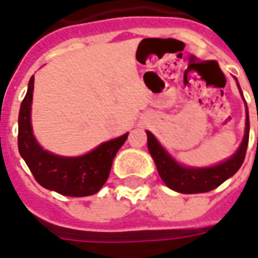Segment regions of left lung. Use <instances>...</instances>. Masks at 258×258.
<instances>
[{
  "mask_svg": "<svg viewBox=\"0 0 258 258\" xmlns=\"http://www.w3.org/2000/svg\"><path fill=\"white\" fill-rule=\"evenodd\" d=\"M249 113L246 118L244 138L236 153L221 164L207 168H189L179 166L173 157L164 151L153 135L146 131L148 135V149L156 163L159 175L170 189L181 194H203L216 189L217 186L227 181L238 171L243 164L247 144H249Z\"/></svg>",
  "mask_w": 258,
  "mask_h": 258,
  "instance_id": "1",
  "label": "left lung"
}]
</instances>
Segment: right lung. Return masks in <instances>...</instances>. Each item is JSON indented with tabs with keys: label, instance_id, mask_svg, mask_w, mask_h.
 <instances>
[{
	"label": "right lung",
	"instance_id": "right-lung-1",
	"mask_svg": "<svg viewBox=\"0 0 258 258\" xmlns=\"http://www.w3.org/2000/svg\"><path fill=\"white\" fill-rule=\"evenodd\" d=\"M34 90V76L19 110L18 146L33 177L38 184L64 196H90L96 194L106 182L113 159L123 146L128 134L107 141L94 151L79 157H62L44 151L37 144L31 131L30 110Z\"/></svg>",
	"mask_w": 258,
	"mask_h": 258
}]
</instances>
